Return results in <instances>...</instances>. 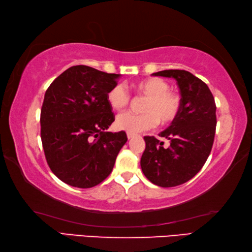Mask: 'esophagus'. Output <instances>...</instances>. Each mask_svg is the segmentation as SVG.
<instances>
[{
    "instance_id": "esophagus-1",
    "label": "esophagus",
    "mask_w": 252,
    "mask_h": 252,
    "mask_svg": "<svg viewBox=\"0 0 252 252\" xmlns=\"http://www.w3.org/2000/svg\"><path fill=\"white\" fill-rule=\"evenodd\" d=\"M126 135H127V139H133L134 136H136V134H134V133H126Z\"/></svg>"
}]
</instances>
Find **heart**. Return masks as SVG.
<instances>
[{
	"label": "heart",
	"instance_id": "1",
	"mask_svg": "<svg viewBox=\"0 0 252 252\" xmlns=\"http://www.w3.org/2000/svg\"><path fill=\"white\" fill-rule=\"evenodd\" d=\"M138 94L146 96L142 114L125 112L116 119V126L127 133H138L156 126L158 122L169 125L177 118L181 100L178 93L170 91V84L160 78H149L135 84ZM106 101L113 110L120 111L130 103V94L125 85L117 84L109 90Z\"/></svg>",
	"mask_w": 252,
	"mask_h": 252
}]
</instances>
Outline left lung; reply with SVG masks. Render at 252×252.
I'll return each instance as SVG.
<instances>
[{
    "mask_svg": "<svg viewBox=\"0 0 252 252\" xmlns=\"http://www.w3.org/2000/svg\"><path fill=\"white\" fill-rule=\"evenodd\" d=\"M153 75L177 81L181 105L171 126L159 134L169 140V146L155 136H144L146 150L140 163L155 185L180 186L201 170L211 152L217 126L215 97L202 80L188 71L164 70Z\"/></svg>",
    "mask_w": 252,
    "mask_h": 252,
    "instance_id": "8db88e82",
    "label": "left lung"
}]
</instances>
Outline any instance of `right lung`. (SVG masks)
Segmentation results:
<instances>
[{
	"label": "right lung",
	"instance_id": "1",
	"mask_svg": "<svg viewBox=\"0 0 252 252\" xmlns=\"http://www.w3.org/2000/svg\"><path fill=\"white\" fill-rule=\"evenodd\" d=\"M120 74L74 65L45 92L41 140L49 167L60 180L76 188L99 185L112 171L126 142L125 131L108 132L114 121L106 101Z\"/></svg>",
	"mask_w": 252,
	"mask_h": 252
}]
</instances>
